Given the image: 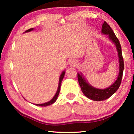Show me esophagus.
<instances>
[{"label": "esophagus", "instance_id": "obj_1", "mask_svg": "<svg viewBox=\"0 0 134 134\" xmlns=\"http://www.w3.org/2000/svg\"><path fill=\"white\" fill-rule=\"evenodd\" d=\"M78 64V62L77 60H75V59H73V60H71L70 62V65L72 66V67H76V66Z\"/></svg>", "mask_w": 134, "mask_h": 134}]
</instances>
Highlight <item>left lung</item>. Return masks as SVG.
I'll use <instances>...</instances> for the list:
<instances>
[{
	"mask_svg": "<svg viewBox=\"0 0 134 134\" xmlns=\"http://www.w3.org/2000/svg\"><path fill=\"white\" fill-rule=\"evenodd\" d=\"M102 33L105 34V35H108L109 38L116 45L118 57H119L120 72L117 79L114 82V84H112L111 86L108 87V88L104 89V90H99V89L94 88V87L90 86L82 77V75H80L79 74H78V81H79V85L81 86L82 93L87 98L94 101L105 100V99H108L112 96L117 91L120 86L124 69V58H123L122 53H121V48L120 41L116 36V35H115L114 32L112 30L111 27L106 21H104L102 26Z\"/></svg>",
	"mask_w": 134,
	"mask_h": 134,
	"instance_id": "left-lung-1",
	"label": "left lung"
}]
</instances>
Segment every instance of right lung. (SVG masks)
I'll use <instances>...</instances> for the list:
<instances>
[{
	"instance_id": "right-lung-1",
	"label": "right lung",
	"mask_w": 134,
	"mask_h": 134,
	"mask_svg": "<svg viewBox=\"0 0 134 134\" xmlns=\"http://www.w3.org/2000/svg\"><path fill=\"white\" fill-rule=\"evenodd\" d=\"M33 30V28H31V29H29V30H27L25 32H29V31H31ZM64 75H65V72H63L62 73V74H61L60 77V80H59V84H58V90H57V91L56 94H55V95L53 97V98H52V100H50V101H48V102L47 103H43V104H36V105L37 106H40V107H47V106H48V105H51L53 103H55V101H56L57 99V97L58 96V94H59V93H60V86H61V82H62V81L63 79V78H64Z\"/></svg>"
}]
</instances>
